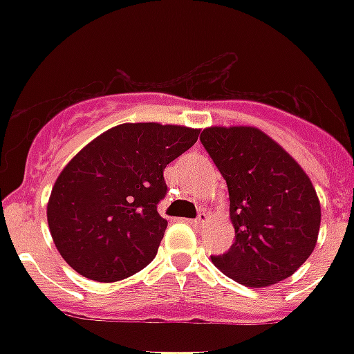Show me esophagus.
Listing matches in <instances>:
<instances>
[{
    "label": "esophagus",
    "instance_id": "34e87169",
    "mask_svg": "<svg viewBox=\"0 0 354 354\" xmlns=\"http://www.w3.org/2000/svg\"><path fill=\"white\" fill-rule=\"evenodd\" d=\"M209 221V216H207V213H200L198 216H196V218H194V221H191V224H193V226H204L205 222Z\"/></svg>",
    "mask_w": 354,
    "mask_h": 354
}]
</instances>
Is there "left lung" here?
<instances>
[{
  "label": "left lung",
  "mask_w": 354,
  "mask_h": 354,
  "mask_svg": "<svg viewBox=\"0 0 354 354\" xmlns=\"http://www.w3.org/2000/svg\"><path fill=\"white\" fill-rule=\"evenodd\" d=\"M200 141L226 180L235 227V242L213 264L252 288L290 277L314 252L322 222L307 172L255 127L204 128Z\"/></svg>",
  "instance_id": "1"
}]
</instances>
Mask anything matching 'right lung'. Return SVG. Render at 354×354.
Here are the masks:
<instances>
[{
  "label": "right lung",
  "instance_id": "add662e5",
  "mask_svg": "<svg viewBox=\"0 0 354 354\" xmlns=\"http://www.w3.org/2000/svg\"><path fill=\"white\" fill-rule=\"evenodd\" d=\"M198 128L122 122L73 156L47 202V224L66 263L99 283L138 274L156 257L167 221L163 171L196 143Z\"/></svg>",
  "mask_w": 354,
  "mask_h": 354
}]
</instances>
